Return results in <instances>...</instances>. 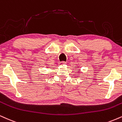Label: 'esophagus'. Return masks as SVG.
Instances as JSON below:
<instances>
[{
	"instance_id": "1",
	"label": "esophagus",
	"mask_w": 122,
	"mask_h": 122,
	"mask_svg": "<svg viewBox=\"0 0 122 122\" xmlns=\"http://www.w3.org/2000/svg\"><path fill=\"white\" fill-rule=\"evenodd\" d=\"M66 63V62L65 61H61V62H60L59 63H58V65L61 66L62 65H64V64H65Z\"/></svg>"
}]
</instances>
